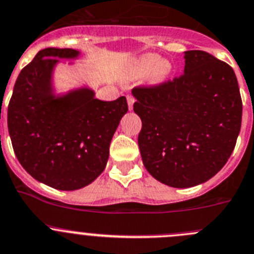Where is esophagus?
I'll return each instance as SVG.
<instances>
[{
    "label": "esophagus",
    "mask_w": 254,
    "mask_h": 254,
    "mask_svg": "<svg viewBox=\"0 0 254 254\" xmlns=\"http://www.w3.org/2000/svg\"><path fill=\"white\" fill-rule=\"evenodd\" d=\"M127 106H129V110H132V105H134V103H135L134 96H132V95H127Z\"/></svg>",
    "instance_id": "obj_1"
}]
</instances>
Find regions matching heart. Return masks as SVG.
I'll return each mask as SVG.
<instances>
[{
  "mask_svg": "<svg viewBox=\"0 0 254 254\" xmlns=\"http://www.w3.org/2000/svg\"><path fill=\"white\" fill-rule=\"evenodd\" d=\"M132 71L139 77H145L153 73L156 81H163L172 72V65L168 61H162L159 55L145 54L135 61Z\"/></svg>",
  "mask_w": 254,
  "mask_h": 254,
  "instance_id": "b5f03b06",
  "label": "heart"
}]
</instances>
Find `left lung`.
Masks as SVG:
<instances>
[{
  "mask_svg": "<svg viewBox=\"0 0 254 254\" xmlns=\"http://www.w3.org/2000/svg\"><path fill=\"white\" fill-rule=\"evenodd\" d=\"M179 77L136 86L134 111L144 167L160 183L189 188L209 181L228 162L242 124L233 68L200 50L184 52Z\"/></svg>",
  "mask_w": 254,
  "mask_h": 254,
  "instance_id": "left-lung-1",
  "label": "left lung"
}]
</instances>
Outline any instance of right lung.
Listing matches in <instances>:
<instances>
[{
    "instance_id": "right-lung-1",
    "label": "right lung",
    "mask_w": 254,
    "mask_h": 254,
    "mask_svg": "<svg viewBox=\"0 0 254 254\" xmlns=\"http://www.w3.org/2000/svg\"><path fill=\"white\" fill-rule=\"evenodd\" d=\"M79 54L54 47L39 51L21 70L7 110L20 164L36 181L60 190L84 188L104 172L113 135L127 111L125 96L101 101L87 87L54 95L56 58Z\"/></svg>"
}]
</instances>
